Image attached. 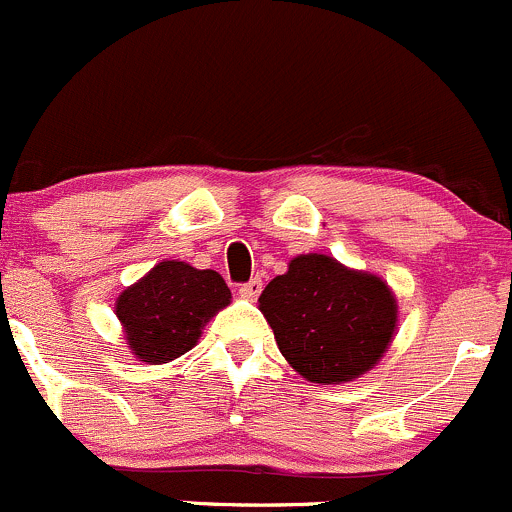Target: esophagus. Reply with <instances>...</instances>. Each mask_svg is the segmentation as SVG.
<instances>
[{"instance_id": "obj_1", "label": "esophagus", "mask_w": 512, "mask_h": 512, "mask_svg": "<svg viewBox=\"0 0 512 512\" xmlns=\"http://www.w3.org/2000/svg\"><path fill=\"white\" fill-rule=\"evenodd\" d=\"M261 288H263V283L258 281V278H251L249 283H244V286L239 288V293H241V298H246V300H256L258 295H261Z\"/></svg>"}]
</instances>
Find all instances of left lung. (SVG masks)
Segmentation results:
<instances>
[{
    "instance_id": "obj_1",
    "label": "left lung",
    "mask_w": 512,
    "mask_h": 512,
    "mask_svg": "<svg viewBox=\"0 0 512 512\" xmlns=\"http://www.w3.org/2000/svg\"><path fill=\"white\" fill-rule=\"evenodd\" d=\"M288 365L313 384L362 377L397 333V295L370 271L328 254H300L258 298Z\"/></svg>"
}]
</instances>
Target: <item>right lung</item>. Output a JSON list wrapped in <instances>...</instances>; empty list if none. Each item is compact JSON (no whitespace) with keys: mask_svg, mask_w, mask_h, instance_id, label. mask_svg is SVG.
<instances>
[{"mask_svg":"<svg viewBox=\"0 0 512 512\" xmlns=\"http://www.w3.org/2000/svg\"><path fill=\"white\" fill-rule=\"evenodd\" d=\"M231 303V291L212 268L160 261L115 300L125 345L145 365H165L192 350L204 325Z\"/></svg>","mask_w":512,"mask_h":512,"instance_id":"right-lung-1","label":"right lung"}]
</instances>
